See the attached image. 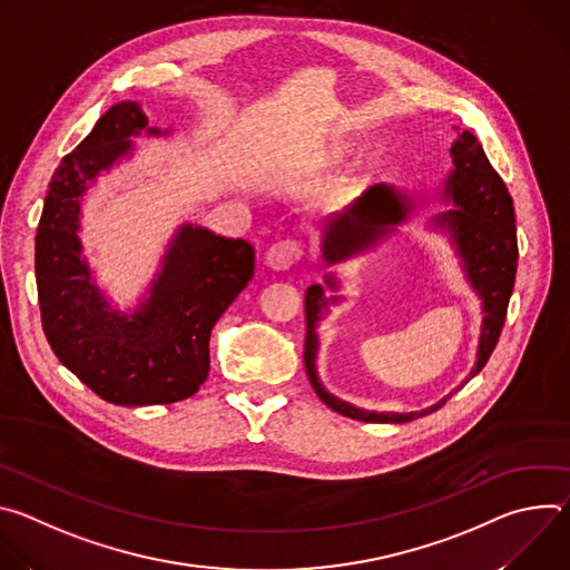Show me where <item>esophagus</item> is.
I'll use <instances>...</instances> for the list:
<instances>
[{
  "label": "esophagus",
  "instance_id": "1",
  "mask_svg": "<svg viewBox=\"0 0 570 570\" xmlns=\"http://www.w3.org/2000/svg\"><path fill=\"white\" fill-rule=\"evenodd\" d=\"M304 257V246L297 238H284L273 243L266 253V264L275 271H288Z\"/></svg>",
  "mask_w": 570,
  "mask_h": 570
}]
</instances>
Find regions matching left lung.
<instances>
[{
    "label": "left lung",
    "mask_w": 570,
    "mask_h": 570,
    "mask_svg": "<svg viewBox=\"0 0 570 570\" xmlns=\"http://www.w3.org/2000/svg\"><path fill=\"white\" fill-rule=\"evenodd\" d=\"M451 155H453L455 169L446 183V196L453 198L458 207L438 216V223L451 229L458 253L464 259L466 275L473 288L478 291V295L482 297L484 322H482V334H480L478 361L471 372V376H475L484 367V363L490 361L492 352L497 350V343L501 338L503 324H505L508 304H510V295L517 277V259H519L517 225H514L517 218H514L512 196L503 178L492 167V161L487 159L482 144L475 139V135L464 130L455 139ZM409 212H411V200L403 194L394 191L387 185L370 187L341 214L327 220L324 238H322V257L330 264L352 257L356 250H363L374 238L385 234L390 225L401 223ZM327 284L336 288V282L332 277H327ZM332 302H336V297L332 299L324 297V291L317 284H313L306 291L304 367L315 394L327 403L332 411H336L343 417L370 422V424H387V422L401 424V422H413L417 417L431 415L433 411L442 409L449 396L422 413H405V415L367 413V411L354 409L350 403L338 401L336 396H332L327 390H324L315 374V354H317L315 327L322 317V311Z\"/></svg>",
    "instance_id": "obj_1"
}]
</instances>
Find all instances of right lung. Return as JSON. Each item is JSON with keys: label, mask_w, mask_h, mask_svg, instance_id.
I'll return each mask as SVG.
<instances>
[{"label": "right lung", "mask_w": 570, "mask_h": 570, "mask_svg": "<svg viewBox=\"0 0 570 570\" xmlns=\"http://www.w3.org/2000/svg\"><path fill=\"white\" fill-rule=\"evenodd\" d=\"M141 130L159 135L135 101L115 104L53 171L36 234L47 343L71 374L117 405H161L198 392L214 324L255 275L248 240L185 225L148 302L130 317L108 308L80 259V196Z\"/></svg>", "instance_id": "right-lung-1"}]
</instances>
